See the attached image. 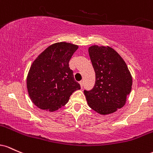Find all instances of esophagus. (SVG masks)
<instances>
[{"instance_id":"1","label":"esophagus","mask_w":153,"mask_h":153,"mask_svg":"<svg viewBox=\"0 0 153 153\" xmlns=\"http://www.w3.org/2000/svg\"><path fill=\"white\" fill-rule=\"evenodd\" d=\"M79 84H80V86H81V87L82 88V87H83V85H84V83H83V81H81V82H79Z\"/></svg>"}]
</instances>
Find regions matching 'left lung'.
<instances>
[{"mask_svg":"<svg viewBox=\"0 0 153 153\" xmlns=\"http://www.w3.org/2000/svg\"><path fill=\"white\" fill-rule=\"evenodd\" d=\"M88 52L95 83L91 90H84L87 103L100 114L116 112L124 105L131 92V74L123 58L108 46L92 45Z\"/></svg>","mask_w":153,"mask_h":153,"instance_id":"8db88e82","label":"left lung"}]
</instances>
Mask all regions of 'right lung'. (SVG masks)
<instances>
[{"instance_id":"right-lung-1","label":"right lung","mask_w":153,"mask_h":153,"mask_svg":"<svg viewBox=\"0 0 153 153\" xmlns=\"http://www.w3.org/2000/svg\"><path fill=\"white\" fill-rule=\"evenodd\" d=\"M78 46L68 42L51 45L31 66L27 87L32 102L39 108L54 111L65 105L81 87L74 78L68 62Z\"/></svg>"}]
</instances>
